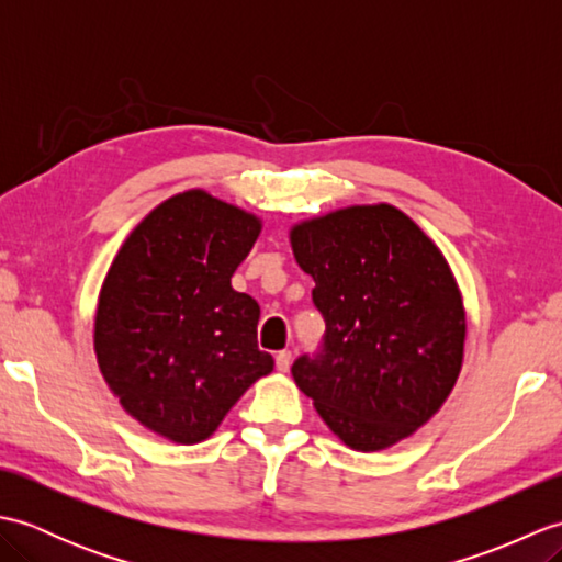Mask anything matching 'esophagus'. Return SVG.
Returning a JSON list of instances; mask_svg holds the SVG:
<instances>
[{"label":"esophagus","instance_id":"1","mask_svg":"<svg viewBox=\"0 0 562 562\" xmlns=\"http://www.w3.org/2000/svg\"><path fill=\"white\" fill-rule=\"evenodd\" d=\"M290 364H292V352L290 350H282L274 355V367L280 369V372H290Z\"/></svg>","mask_w":562,"mask_h":562}]
</instances>
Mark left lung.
I'll return each mask as SVG.
<instances>
[{
	"label": "left lung",
	"mask_w": 562,
	"mask_h": 562,
	"mask_svg": "<svg viewBox=\"0 0 562 562\" xmlns=\"http://www.w3.org/2000/svg\"><path fill=\"white\" fill-rule=\"evenodd\" d=\"M326 321L324 350L292 376L355 451L411 437L457 384L465 312L445 254L389 202L333 210L290 229Z\"/></svg>",
	"instance_id": "obj_1"
}]
</instances>
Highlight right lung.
Returning a JSON list of instances; mask_svg holds the SVG:
<instances>
[{"instance_id":"add662e5","label":"right lung","mask_w":562,"mask_h":562,"mask_svg":"<svg viewBox=\"0 0 562 562\" xmlns=\"http://www.w3.org/2000/svg\"><path fill=\"white\" fill-rule=\"evenodd\" d=\"M260 229L256 214L193 188L154 207L105 272L101 374L127 415L176 445L214 435L274 367L258 350V302L232 288Z\"/></svg>"}]
</instances>
